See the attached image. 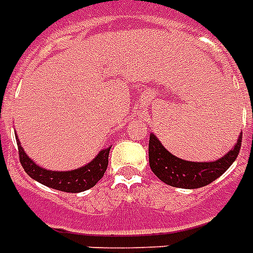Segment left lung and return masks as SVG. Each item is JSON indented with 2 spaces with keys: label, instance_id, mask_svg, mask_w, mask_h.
Here are the masks:
<instances>
[{
  "label": "left lung",
  "instance_id": "left-lung-1",
  "mask_svg": "<svg viewBox=\"0 0 253 253\" xmlns=\"http://www.w3.org/2000/svg\"><path fill=\"white\" fill-rule=\"evenodd\" d=\"M243 136L224 157L213 162H192L179 160L166 150L160 139L151 132L149 139V164L153 173L165 184L182 189L207 186L229 169L239 155Z\"/></svg>",
  "mask_w": 253,
  "mask_h": 253
}]
</instances>
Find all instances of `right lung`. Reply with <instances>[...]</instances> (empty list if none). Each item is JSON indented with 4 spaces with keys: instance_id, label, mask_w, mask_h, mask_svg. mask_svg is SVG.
Here are the masks:
<instances>
[{
    "instance_id": "add662e5",
    "label": "right lung",
    "mask_w": 253,
    "mask_h": 253,
    "mask_svg": "<svg viewBox=\"0 0 253 253\" xmlns=\"http://www.w3.org/2000/svg\"><path fill=\"white\" fill-rule=\"evenodd\" d=\"M17 146H18L20 162L29 177L48 188L67 192V193H79L95 186L107 170L108 154L111 150V147L103 149L89 164L84 165L79 169L69 170V171H53L35 164L24 151L18 139H17Z\"/></svg>"
}]
</instances>
